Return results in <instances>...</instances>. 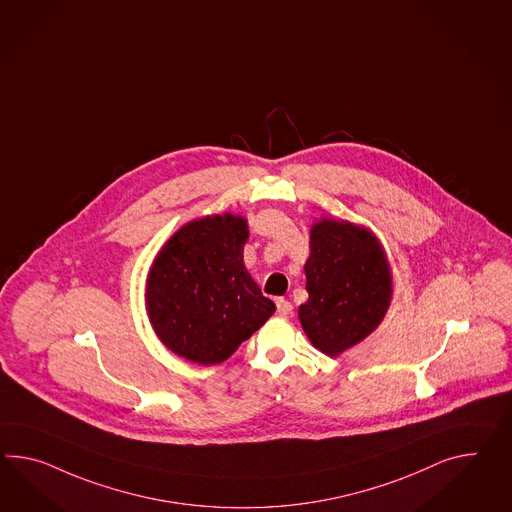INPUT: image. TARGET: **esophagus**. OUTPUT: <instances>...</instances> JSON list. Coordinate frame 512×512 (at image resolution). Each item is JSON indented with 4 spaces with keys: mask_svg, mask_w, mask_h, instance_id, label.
Listing matches in <instances>:
<instances>
[{
    "mask_svg": "<svg viewBox=\"0 0 512 512\" xmlns=\"http://www.w3.org/2000/svg\"><path fill=\"white\" fill-rule=\"evenodd\" d=\"M276 312L278 315H289L293 312V304L286 299H276Z\"/></svg>",
    "mask_w": 512,
    "mask_h": 512,
    "instance_id": "1",
    "label": "esophagus"
}]
</instances>
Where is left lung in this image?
<instances>
[{
    "label": "left lung",
    "mask_w": 512,
    "mask_h": 512,
    "mask_svg": "<svg viewBox=\"0 0 512 512\" xmlns=\"http://www.w3.org/2000/svg\"><path fill=\"white\" fill-rule=\"evenodd\" d=\"M304 273L308 301L299 319L325 354L336 356L364 340L388 310L390 269L379 241L360 226L328 219L315 224Z\"/></svg>",
    "instance_id": "8db88e82"
}]
</instances>
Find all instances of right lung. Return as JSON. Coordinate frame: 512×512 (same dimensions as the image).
Returning <instances> with one entry per match:
<instances>
[{"mask_svg": "<svg viewBox=\"0 0 512 512\" xmlns=\"http://www.w3.org/2000/svg\"><path fill=\"white\" fill-rule=\"evenodd\" d=\"M247 239L245 219L226 213L185 224L159 252L146 310L172 353L221 364L275 312L245 269Z\"/></svg>", "mask_w": 512, "mask_h": 512, "instance_id": "add662e5", "label": "right lung"}]
</instances>
